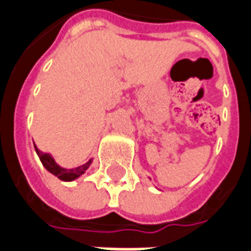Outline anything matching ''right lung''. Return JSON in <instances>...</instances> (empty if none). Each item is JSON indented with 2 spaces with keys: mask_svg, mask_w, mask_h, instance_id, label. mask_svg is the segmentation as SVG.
Returning a JSON list of instances; mask_svg holds the SVG:
<instances>
[{
  "mask_svg": "<svg viewBox=\"0 0 251 251\" xmlns=\"http://www.w3.org/2000/svg\"><path fill=\"white\" fill-rule=\"evenodd\" d=\"M34 148H36V145H34ZM36 151L38 154V157H40L41 162L42 165L45 166L46 170H49L51 174H54L55 177H58L59 179H62V181H73L75 178H78L81 174L88 170V168L90 166V163H92V159L89 161V162L83 163L82 166H78V168L75 169H62L59 168L58 165L54 162V159L53 157L48 153H42L40 150L36 148Z\"/></svg>",
  "mask_w": 251,
  "mask_h": 251,
  "instance_id": "add662e5",
  "label": "right lung"
}]
</instances>
